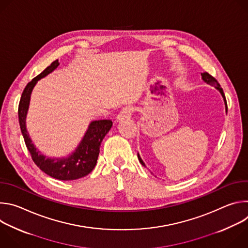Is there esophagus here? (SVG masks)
Returning a JSON list of instances; mask_svg holds the SVG:
<instances>
[{"label":"esophagus","instance_id":"1","mask_svg":"<svg viewBox=\"0 0 248 248\" xmlns=\"http://www.w3.org/2000/svg\"><path fill=\"white\" fill-rule=\"evenodd\" d=\"M132 111H133V109H132L131 107H125V108H124V109L119 113V115H118V117H117L118 122L130 118V117H131V114H132Z\"/></svg>","mask_w":248,"mask_h":248}]
</instances>
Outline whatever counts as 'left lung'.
<instances>
[{
	"label": "left lung",
	"mask_w": 248,
	"mask_h": 248,
	"mask_svg": "<svg viewBox=\"0 0 248 248\" xmlns=\"http://www.w3.org/2000/svg\"><path fill=\"white\" fill-rule=\"evenodd\" d=\"M201 77H202V79H203V81H205L207 84H209V85H212V86H214L216 89H218L219 91H220V93H221V95H222V97H223V99H224V102H225V105H226V111H228V107H227V101H226V97H225V94H224V91H223V89L221 88V85L219 84V82L212 77V76H210L208 73H203V74H201ZM137 157H138V160H139V162H140V164L142 165V166H144V167H146L145 166V164H144V162L142 161V159H141V157H140V155L137 153Z\"/></svg>",
	"instance_id": "obj_1"
}]
</instances>
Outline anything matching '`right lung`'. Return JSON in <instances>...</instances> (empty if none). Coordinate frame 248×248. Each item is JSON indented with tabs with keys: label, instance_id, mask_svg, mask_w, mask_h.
Wrapping results in <instances>:
<instances>
[{
	"label": "right lung",
	"instance_id": "1",
	"mask_svg": "<svg viewBox=\"0 0 248 248\" xmlns=\"http://www.w3.org/2000/svg\"><path fill=\"white\" fill-rule=\"evenodd\" d=\"M58 60L54 61L43 72L34 78L24 88L18 105V121L28 151L36 166L48 175L60 181H74L87 175L95 168L100 152V146L105 135L111 129L110 120L93 121L75 151L67 157L48 158L35 147L26 129V115L29 107L31 92L38 80L47 77L59 66Z\"/></svg>",
	"mask_w": 248,
	"mask_h": 248
}]
</instances>
